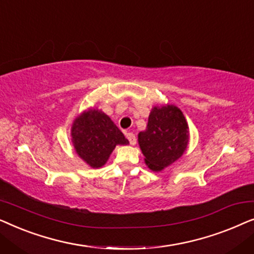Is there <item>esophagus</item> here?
<instances>
[{
  "mask_svg": "<svg viewBox=\"0 0 254 254\" xmlns=\"http://www.w3.org/2000/svg\"><path fill=\"white\" fill-rule=\"evenodd\" d=\"M126 137L128 138V141H129V143L131 145H134L135 143H136V137H135V135L133 133H127Z\"/></svg>",
  "mask_w": 254,
  "mask_h": 254,
  "instance_id": "1",
  "label": "esophagus"
}]
</instances>
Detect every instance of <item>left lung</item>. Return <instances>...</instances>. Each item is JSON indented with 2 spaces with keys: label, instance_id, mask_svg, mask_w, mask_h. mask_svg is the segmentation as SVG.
Instances as JSON below:
<instances>
[{
  "label": "left lung",
  "instance_id": "8db88e82",
  "mask_svg": "<svg viewBox=\"0 0 254 254\" xmlns=\"http://www.w3.org/2000/svg\"><path fill=\"white\" fill-rule=\"evenodd\" d=\"M144 163L159 172L182 157L190 142V128L182 110L172 104L154 106L145 130L137 135Z\"/></svg>",
  "mask_w": 254,
  "mask_h": 254
}]
</instances>
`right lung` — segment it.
Returning a JSON list of instances; mask_svg holds the SVG:
<instances>
[{
  "mask_svg": "<svg viewBox=\"0 0 254 254\" xmlns=\"http://www.w3.org/2000/svg\"><path fill=\"white\" fill-rule=\"evenodd\" d=\"M70 136L76 154L92 169L105 165L118 144L129 143L112 119L95 107L83 111L75 118Z\"/></svg>",
  "mask_w": 254,
  "mask_h": 254,
  "instance_id": "1",
  "label": "right lung"
}]
</instances>
